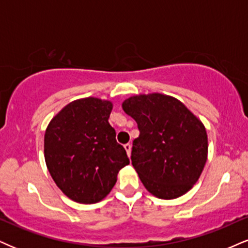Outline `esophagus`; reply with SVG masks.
<instances>
[{"label":"esophagus","instance_id":"esophagus-1","mask_svg":"<svg viewBox=\"0 0 248 248\" xmlns=\"http://www.w3.org/2000/svg\"><path fill=\"white\" fill-rule=\"evenodd\" d=\"M124 150H126L128 157H129L130 156V151H132V145H130L129 143H127V144L124 145Z\"/></svg>","mask_w":248,"mask_h":248}]
</instances>
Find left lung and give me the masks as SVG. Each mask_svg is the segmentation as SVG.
<instances>
[{
  "label": "left lung",
  "instance_id": "1",
  "mask_svg": "<svg viewBox=\"0 0 248 248\" xmlns=\"http://www.w3.org/2000/svg\"><path fill=\"white\" fill-rule=\"evenodd\" d=\"M122 109L139 127L132 164L148 192L173 200L192 189L208 157L201 120L177 98L163 93L133 95Z\"/></svg>",
  "mask_w": 248,
  "mask_h": 248
}]
</instances>
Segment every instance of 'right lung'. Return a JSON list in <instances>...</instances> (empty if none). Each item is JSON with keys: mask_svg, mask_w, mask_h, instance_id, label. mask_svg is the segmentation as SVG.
<instances>
[{"mask_svg": "<svg viewBox=\"0 0 248 248\" xmlns=\"http://www.w3.org/2000/svg\"><path fill=\"white\" fill-rule=\"evenodd\" d=\"M112 101L88 97L71 101L50 120L44 140L47 169L64 195L78 203H97L129 164L108 122Z\"/></svg>", "mask_w": 248, "mask_h": 248, "instance_id": "obj_1", "label": "right lung"}]
</instances>
